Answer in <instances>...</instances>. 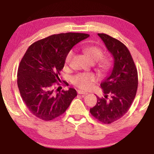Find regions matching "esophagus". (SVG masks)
<instances>
[{
    "instance_id": "esophagus-1",
    "label": "esophagus",
    "mask_w": 154,
    "mask_h": 154,
    "mask_svg": "<svg viewBox=\"0 0 154 154\" xmlns=\"http://www.w3.org/2000/svg\"><path fill=\"white\" fill-rule=\"evenodd\" d=\"M78 94H88V92H83V91H82V90H78Z\"/></svg>"
}]
</instances>
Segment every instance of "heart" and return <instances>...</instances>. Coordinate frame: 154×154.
<instances>
[{"label":"heart","mask_w":154,"mask_h":154,"mask_svg":"<svg viewBox=\"0 0 154 154\" xmlns=\"http://www.w3.org/2000/svg\"><path fill=\"white\" fill-rule=\"evenodd\" d=\"M83 52L92 62L99 61V66L101 70L106 71L110 66V61L107 58H102L103 56L102 50L97 46H88L83 49ZM73 55V50H71L67 53L65 58V63L69 64ZM97 81L95 75L92 73H80L74 75L71 82L76 87L83 90H87L91 86V84Z\"/></svg>","instance_id":"heart-1"}]
</instances>
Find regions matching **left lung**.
<instances>
[{
  "mask_svg": "<svg viewBox=\"0 0 154 154\" xmlns=\"http://www.w3.org/2000/svg\"><path fill=\"white\" fill-rule=\"evenodd\" d=\"M98 35L112 54L114 63L110 75L100 85L104 97H97L90 112L102 123L110 124L123 117L131 106L137 90L138 74L129 50L123 43L105 33Z\"/></svg>",
  "mask_w": 154,
  "mask_h": 154,
  "instance_id": "left-lung-1",
  "label": "left lung"
}]
</instances>
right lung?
Returning a JSON list of instances; mask_svg holds the SVG:
<instances>
[{
  "mask_svg": "<svg viewBox=\"0 0 154 154\" xmlns=\"http://www.w3.org/2000/svg\"><path fill=\"white\" fill-rule=\"evenodd\" d=\"M89 36L81 33L54 34L27 49L18 68L17 85L23 102L35 117L45 121L57 118L77 96L73 88L55 92L54 87L60 80L58 75L64 68L67 53Z\"/></svg>",
  "mask_w": 154,
  "mask_h": 154,
  "instance_id": "obj_1",
  "label": "right lung"
}]
</instances>
